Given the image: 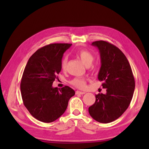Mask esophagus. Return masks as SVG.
I'll list each match as a JSON object with an SVG mask.
<instances>
[{
	"mask_svg": "<svg viewBox=\"0 0 149 149\" xmlns=\"http://www.w3.org/2000/svg\"><path fill=\"white\" fill-rule=\"evenodd\" d=\"M85 93V92H82V91H77L75 92V94L76 95H84Z\"/></svg>",
	"mask_w": 149,
	"mask_h": 149,
	"instance_id": "1",
	"label": "esophagus"
}]
</instances>
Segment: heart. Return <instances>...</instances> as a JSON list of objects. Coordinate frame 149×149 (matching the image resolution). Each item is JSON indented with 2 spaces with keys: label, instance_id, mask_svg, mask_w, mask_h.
<instances>
[{
  "label": "heart",
  "instance_id": "obj_1",
  "mask_svg": "<svg viewBox=\"0 0 149 149\" xmlns=\"http://www.w3.org/2000/svg\"><path fill=\"white\" fill-rule=\"evenodd\" d=\"M77 54L86 65H89L91 64L94 58L93 54L87 50H80L77 52ZM66 64L67 57H64L61 62V68L62 70L65 69ZM70 84L78 89H84L86 86V79L83 77H75L70 81Z\"/></svg>",
  "mask_w": 149,
  "mask_h": 149
}]
</instances>
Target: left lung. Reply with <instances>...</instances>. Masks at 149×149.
<instances>
[{"mask_svg": "<svg viewBox=\"0 0 149 149\" xmlns=\"http://www.w3.org/2000/svg\"><path fill=\"white\" fill-rule=\"evenodd\" d=\"M92 45L98 48L100 56L98 79L107 93L95 95V102L89 108L93 119L103 123L118 119L127 110L135 90V79L127 58L115 45L97 41Z\"/></svg>", "mask_w": 149, "mask_h": 149, "instance_id": "8db88e82", "label": "left lung"}]
</instances>
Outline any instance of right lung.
<instances>
[{"instance_id":"add662e5","label":"right lung","mask_w":149,"mask_h":149,"mask_svg":"<svg viewBox=\"0 0 149 149\" xmlns=\"http://www.w3.org/2000/svg\"><path fill=\"white\" fill-rule=\"evenodd\" d=\"M68 43H53L37 50L29 58L22 75L20 89L24 104L32 116L45 123L52 122L64 114L74 90L68 86L52 87L61 71Z\"/></svg>"}]
</instances>
